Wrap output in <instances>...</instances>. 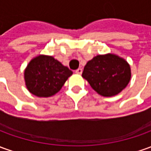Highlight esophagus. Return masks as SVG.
Listing matches in <instances>:
<instances>
[{"instance_id":"1","label":"esophagus","mask_w":151,"mask_h":151,"mask_svg":"<svg viewBox=\"0 0 151 151\" xmlns=\"http://www.w3.org/2000/svg\"><path fill=\"white\" fill-rule=\"evenodd\" d=\"M76 73L81 74L82 73V69H81V68H78V69L76 70Z\"/></svg>"}]
</instances>
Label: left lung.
Returning a JSON list of instances; mask_svg holds the SVG:
<instances>
[{"mask_svg": "<svg viewBox=\"0 0 151 151\" xmlns=\"http://www.w3.org/2000/svg\"><path fill=\"white\" fill-rule=\"evenodd\" d=\"M131 76L127 61L111 53L94 57L87 62L82 73L92 89L104 97L120 93L128 85Z\"/></svg>", "mask_w": 151, "mask_h": 151, "instance_id": "left-lung-1", "label": "left lung"}]
</instances>
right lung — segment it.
Segmentation results:
<instances>
[{
    "instance_id": "right-lung-1",
    "label": "right lung",
    "mask_w": 151,
    "mask_h": 151,
    "mask_svg": "<svg viewBox=\"0 0 151 151\" xmlns=\"http://www.w3.org/2000/svg\"><path fill=\"white\" fill-rule=\"evenodd\" d=\"M72 71L53 57L39 55L32 59L24 70L28 90L38 97H50L62 89Z\"/></svg>"
}]
</instances>
